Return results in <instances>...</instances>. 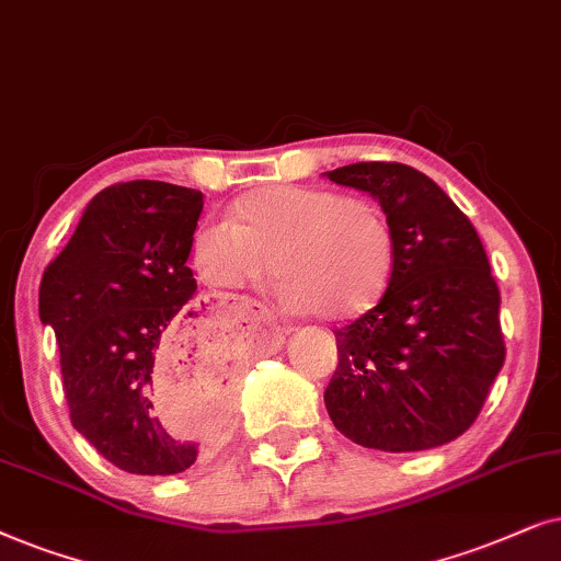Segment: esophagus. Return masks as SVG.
Wrapping results in <instances>:
<instances>
[{
	"mask_svg": "<svg viewBox=\"0 0 561 561\" xmlns=\"http://www.w3.org/2000/svg\"><path fill=\"white\" fill-rule=\"evenodd\" d=\"M245 305H251L253 310H256V312H261V316H266V318H268V310L264 308V305H259V302H245Z\"/></svg>",
	"mask_w": 561,
	"mask_h": 561,
	"instance_id": "34e87169",
	"label": "esophagus"
}]
</instances>
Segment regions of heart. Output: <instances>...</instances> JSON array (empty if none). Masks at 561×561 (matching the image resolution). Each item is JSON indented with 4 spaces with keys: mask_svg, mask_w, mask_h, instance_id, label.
Returning <instances> with one entry per match:
<instances>
[{
    "mask_svg": "<svg viewBox=\"0 0 561 561\" xmlns=\"http://www.w3.org/2000/svg\"><path fill=\"white\" fill-rule=\"evenodd\" d=\"M192 261L207 285L233 289L279 276L287 308L343 320L382 297L394 266L385 213L364 197L320 186H261L236 199L228 222H205Z\"/></svg>",
    "mask_w": 561,
    "mask_h": 561,
    "instance_id": "1",
    "label": "heart"
}]
</instances>
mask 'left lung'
<instances>
[{"label":"left lung","mask_w":561,"mask_h":561,"mask_svg":"<svg viewBox=\"0 0 561 561\" xmlns=\"http://www.w3.org/2000/svg\"><path fill=\"white\" fill-rule=\"evenodd\" d=\"M325 176L379 199L394 236L382 300L333 331L328 415L367 449L449 444L480 415L505 362L500 293L480 236L442 186L405 163L362 161Z\"/></svg>","instance_id":"8db88e82"}]
</instances>
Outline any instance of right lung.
I'll return each instance as SVG.
<instances>
[{"instance_id": "add662e5", "label": "right lung", "mask_w": 561, "mask_h": 561, "mask_svg": "<svg viewBox=\"0 0 561 561\" xmlns=\"http://www.w3.org/2000/svg\"><path fill=\"white\" fill-rule=\"evenodd\" d=\"M203 192L136 179L87 205L41 279L37 310L61 351L71 423L130 474H179L226 423L236 367L192 305L186 266ZM194 378L215 409L174 414L170 387Z\"/></svg>"}]
</instances>
